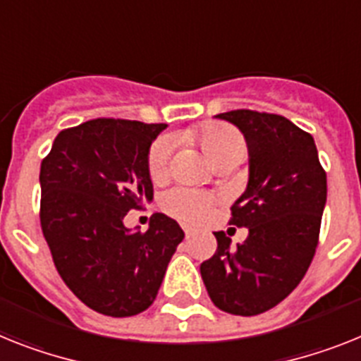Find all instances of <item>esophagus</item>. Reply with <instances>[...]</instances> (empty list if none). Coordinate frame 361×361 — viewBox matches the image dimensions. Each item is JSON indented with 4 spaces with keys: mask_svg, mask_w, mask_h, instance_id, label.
<instances>
[{
    "mask_svg": "<svg viewBox=\"0 0 361 361\" xmlns=\"http://www.w3.org/2000/svg\"><path fill=\"white\" fill-rule=\"evenodd\" d=\"M183 231H185V237L189 238L190 235H195L196 231H198V229H196V227H189V226H183Z\"/></svg>",
    "mask_w": 361,
    "mask_h": 361,
    "instance_id": "1",
    "label": "esophagus"
}]
</instances>
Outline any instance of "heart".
<instances>
[{
	"mask_svg": "<svg viewBox=\"0 0 361 361\" xmlns=\"http://www.w3.org/2000/svg\"><path fill=\"white\" fill-rule=\"evenodd\" d=\"M196 139L214 165L224 161H242L246 156V139L229 124H205L196 132ZM174 141L169 135H161L148 150V174L154 181H163L171 174ZM161 205L166 213L183 222H202L209 216L214 205V196L202 190L176 187L163 196Z\"/></svg>",
	"mask_w": 361,
	"mask_h": 361,
	"instance_id": "obj_1",
	"label": "heart"
}]
</instances>
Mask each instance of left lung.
Masks as SVG:
<instances>
[{"label":"left lung","mask_w":361,"mask_h":361,"mask_svg":"<svg viewBox=\"0 0 361 361\" xmlns=\"http://www.w3.org/2000/svg\"><path fill=\"white\" fill-rule=\"evenodd\" d=\"M238 126L250 152V180L229 224L247 227L237 247L216 231V253L200 274L214 307L257 316L288 298L307 274L326 202V172L308 132L283 115L233 110L216 115Z\"/></svg>","instance_id":"left-lung-1"}]
</instances>
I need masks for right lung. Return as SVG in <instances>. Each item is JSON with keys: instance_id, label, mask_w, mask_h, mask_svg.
Instances as JSON below:
<instances>
[{"instance_id": "add662e5", "label": "right lung", "mask_w": 361, "mask_h": 361, "mask_svg": "<svg viewBox=\"0 0 361 361\" xmlns=\"http://www.w3.org/2000/svg\"><path fill=\"white\" fill-rule=\"evenodd\" d=\"M166 124L92 119L62 130L40 166V224L68 288L92 310L135 316L154 302L183 231L163 213L123 224L152 200L147 157Z\"/></svg>"}]
</instances>
